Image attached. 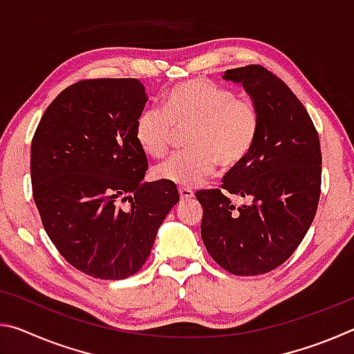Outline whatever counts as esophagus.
<instances>
[{
	"mask_svg": "<svg viewBox=\"0 0 354 354\" xmlns=\"http://www.w3.org/2000/svg\"><path fill=\"white\" fill-rule=\"evenodd\" d=\"M194 190L189 189V187H179V196H181V200H190L194 198Z\"/></svg>",
	"mask_w": 354,
	"mask_h": 354,
	"instance_id": "esophagus-1",
	"label": "esophagus"
}]
</instances>
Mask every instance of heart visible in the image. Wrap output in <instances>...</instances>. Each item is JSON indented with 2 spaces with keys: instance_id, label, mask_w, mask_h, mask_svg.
Returning <instances> with one entry per match:
<instances>
[{
  "instance_id": "1",
  "label": "heart",
  "mask_w": 354,
  "mask_h": 354,
  "mask_svg": "<svg viewBox=\"0 0 354 354\" xmlns=\"http://www.w3.org/2000/svg\"><path fill=\"white\" fill-rule=\"evenodd\" d=\"M190 128L185 147L154 169L160 181L195 187L217 169L241 165L253 148L259 131V112L253 100L234 97L230 88L206 80H190L171 87L162 111L149 107L136 122L137 145L148 158H164L175 129Z\"/></svg>"
}]
</instances>
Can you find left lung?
<instances>
[{"instance_id": "1", "label": "left lung", "mask_w": 354, "mask_h": 354, "mask_svg": "<svg viewBox=\"0 0 354 354\" xmlns=\"http://www.w3.org/2000/svg\"><path fill=\"white\" fill-rule=\"evenodd\" d=\"M242 84L259 112V131L241 165L221 189L198 190L201 239L212 259L232 274L256 277L293 254L315 217L322 184V151L306 107L284 81L262 65L226 70ZM245 200L236 207L227 196Z\"/></svg>"}]
</instances>
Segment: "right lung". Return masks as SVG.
Returning a JSON list of instances; mask_svg holds the SVG:
<instances>
[{
    "instance_id": "right-lung-1",
    "label": "right lung",
    "mask_w": 354,
    "mask_h": 354,
    "mask_svg": "<svg viewBox=\"0 0 354 354\" xmlns=\"http://www.w3.org/2000/svg\"><path fill=\"white\" fill-rule=\"evenodd\" d=\"M147 101L134 77L80 81L46 107L32 137L41 225L64 259L88 277L139 272L179 201L171 183H142L148 160L134 129Z\"/></svg>"
}]
</instances>
